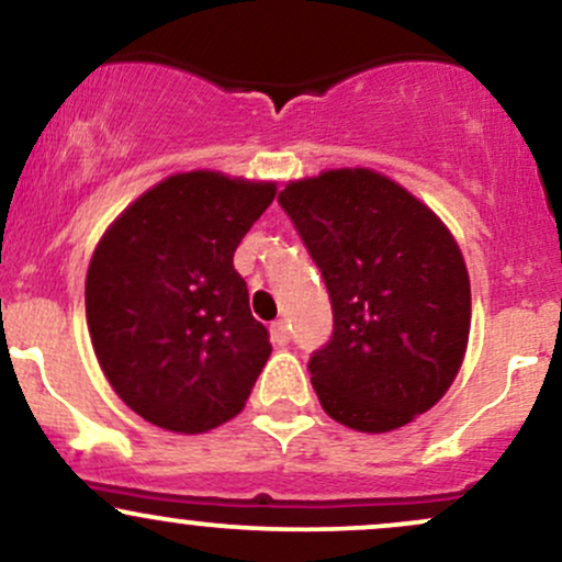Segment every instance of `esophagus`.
<instances>
[{
	"label": "esophagus",
	"instance_id": "esophagus-1",
	"mask_svg": "<svg viewBox=\"0 0 562 562\" xmlns=\"http://www.w3.org/2000/svg\"><path fill=\"white\" fill-rule=\"evenodd\" d=\"M271 341H274L277 347H285V344L291 341V328H288L285 319H277V323H271Z\"/></svg>",
	"mask_w": 562,
	"mask_h": 562
}]
</instances>
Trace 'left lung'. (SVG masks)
I'll return each instance as SVG.
<instances>
[{
    "mask_svg": "<svg viewBox=\"0 0 562 562\" xmlns=\"http://www.w3.org/2000/svg\"><path fill=\"white\" fill-rule=\"evenodd\" d=\"M280 205L323 271L330 341L310 357L319 405L357 431H390L453 384L470 341V274L440 218L366 168L288 183Z\"/></svg>",
    "mask_w": 562,
    "mask_h": 562,
    "instance_id": "left-lung-1",
    "label": "left lung"
}]
</instances>
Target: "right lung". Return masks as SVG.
Masks as SVG:
<instances>
[{"label": "right lung", "instance_id": "obj_1", "mask_svg": "<svg viewBox=\"0 0 562 562\" xmlns=\"http://www.w3.org/2000/svg\"><path fill=\"white\" fill-rule=\"evenodd\" d=\"M274 183L213 170L165 178L98 243L85 312L109 384L140 418L183 435L245 408L271 355L234 250Z\"/></svg>", "mask_w": 562, "mask_h": 562}]
</instances>
